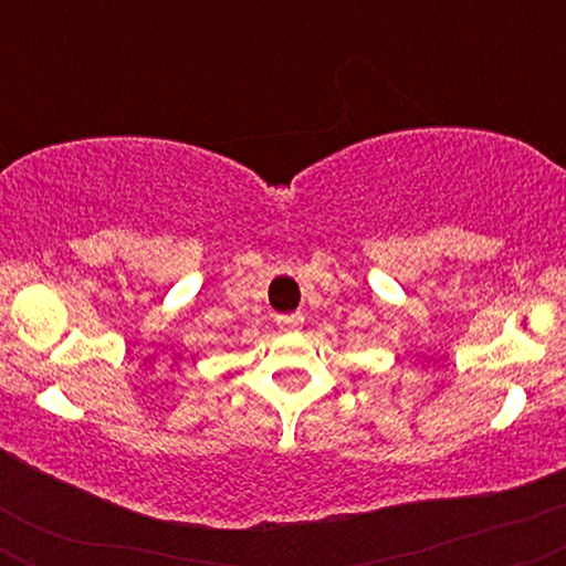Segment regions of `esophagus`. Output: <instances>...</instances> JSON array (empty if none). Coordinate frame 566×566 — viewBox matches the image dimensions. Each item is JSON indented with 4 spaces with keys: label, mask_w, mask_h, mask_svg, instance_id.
I'll use <instances>...</instances> for the list:
<instances>
[{
    "label": "esophagus",
    "mask_w": 566,
    "mask_h": 566,
    "mask_svg": "<svg viewBox=\"0 0 566 566\" xmlns=\"http://www.w3.org/2000/svg\"><path fill=\"white\" fill-rule=\"evenodd\" d=\"M303 322H305L303 314H282V316H276V324L282 329H297V327H303Z\"/></svg>",
    "instance_id": "34e87169"
}]
</instances>
